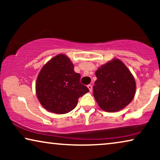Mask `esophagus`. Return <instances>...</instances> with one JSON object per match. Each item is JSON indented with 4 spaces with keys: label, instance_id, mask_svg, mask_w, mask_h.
Masks as SVG:
<instances>
[{
    "label": "esophagus",
    "instance_id": "esophagus-1",
    "mask_svg": "<svg viewBox=\"0 0 160 160\" xmlns=\"http://www.w3.org/2000/svg\"><path fill=\"white\" fill-rule=\"evenodd\" d=\"M87 87H88V88H89V91H90V92L92 91V84H89V85H87Z\"/></svg>",
    "mask_w": 160,
    "mask_h": 160
}]
</instances>
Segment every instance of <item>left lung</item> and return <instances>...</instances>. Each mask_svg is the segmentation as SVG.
<instances>
[{
	"label": "left lung",
	"mask_w": 160,
	"mask_h": 160,
	"mask_svg": "<svg viewBox=\"0 0 160 160\" xmlns=\"http://www.w3.org/2000/svg\"><path fill=\"white\" fill-rule=\"evenodd\" d=\"M95 75L97 80L93 87V95L102 110L116 112L132 101L135 82L122 61L115 59L102 65Z\"/></svg>",
	"instance_id": "obj_1"
}]
</instances>
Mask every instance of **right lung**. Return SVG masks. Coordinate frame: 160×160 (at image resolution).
Masks as SVG:
<instances>
[{
	"instance_id": "add662e5",
	"label": "right lung",
	"mask_w": 160,
	"mask_h": 160,
	"mask_svg": "<svg viewBox=\"0 0 160 160\" xmlns=\"http://www.w3.org/2000/svg\"><path fill=\"white\" fill-rule=\"evenodd\" d=\"M81 75L64 54H59L42 68L36 81V94L41 104L50 112L68 113L89 89L81 84Z\"/></svg>"
}]
</instances>
